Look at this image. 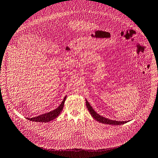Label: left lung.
Returning a JSON list of instances; mask_svg holds the SVG:
<instances>
[{
  "label": "left lung",
  "instance_id": "1",
  "mask_svg": "<svg viewBox=\"0 0 158 158\" xmlns=\"http://www.w3.org/2000/svg\"><path fill=\"white\" fill-rule=\"evenodd\" d=\"M86 107L87 108V110H89L90 114L91 116L96 120V121H98L99 123H102L103 124H111V125H121L124 123H127L128 121H113V120L108 119L107 118H105L102 116H101L98 115V113L94 111L89 103L87 102V100H86Z\"/></svg>",
  "mask_w": 158,
  "mask_h": 158
}]
</instances>
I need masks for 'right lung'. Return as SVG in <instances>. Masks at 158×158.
Wrapping results in <instances>:
<instances>
[{
    "label": "right lung",
    "instance_id": "obj_1",
    "mask_svg": "<svg viewBox=\"0 0 158 158\" xmlns=\"http://www.w3.org/2000/svg\"><path fill=\"white\" fill-rule=\"evenodd\" d=\"M67 96L65 97L64 100L62 101V102L61 104L57 108L55 109L53 111H50L48 113H44V114H42L41 115H39L35 117H32V118H28V120L31 121H34V122H41V123H48L50 122V121H52L54 118L56 117H58L59 115L60 114V113L62 111L63 108H64V102L65 101Z\"/></svg>",
    "mask_w": 158,
    "mask_h": 158
}]
</instances>
